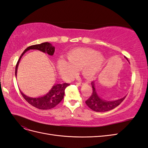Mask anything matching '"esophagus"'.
Instances as JSON below:
<instances>
[{"mask_svg": "<svg viewBox=\"0 0 148 148\" xmlns=\"http://www.w3.org/2000/svg\"><path fill=\"white\" fill-rule=\"evenodd\" d=\"M76 84H77V85L78 86H82V85H84V84H85V83H83V82H77V83H76Z\"/></svg>", "mask_w": 148, "mask_h": 148, "instance_id": "34e87169", "label": "esophagus"}]
</instances>
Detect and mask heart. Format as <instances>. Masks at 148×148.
Returning a JSON list of instances; mask_svg holds the SVG:
<instances>
[{"instance_id": "obj_1", "label": "heart", "mask_w": 148, "mask_h": 148, "mask_svg": "<svg viewBox=\"0 0 148 148\" xmlns=\"http://www.w3.org/2000/svg\"><path fill=\"white\" fill-rule=\"evenodd\" d=\"M66 60L59 59L57 63L60 75L66 79L74 77L80 69L84 77L93 78L99 73L105 63L103 56L90 48L71 50L66 55Z\"/></svg>"}]
</instances>
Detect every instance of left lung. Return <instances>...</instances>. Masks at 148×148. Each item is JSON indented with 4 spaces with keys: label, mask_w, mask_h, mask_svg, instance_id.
<instances>
[{
    "label": "left lung",
    "mask_w": 148,
    "mask_h": 148,
    "mask_svg": "<svg viewBox=\"0 0 148 148\" xmlns=\"http://www.w3.org/2000/svg\"><path fill=\"white\" fill-rule=\"evenodd\" d=\"M126 58L128 61L127 58ZM91 84L93 88L92 94L90 96V97L85 101V103L86 105L90 109L96 111V112H105V111H110L115 108L116 107L120 105L126 97H126H124L123 98L113 101L105 100V99L101 98L98 96L97 90L95 89V82H92Z\"/></svg>",
    "instance_id": "1"
}]
</instances>
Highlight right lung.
<instances>
[{
	"mask_svg": "<svg viewBox=\"0 0 148 148\" xmlns=\"http://www.w3.org/2000/svg\"><path fill=\"white\" fill-rule=\"evenodd\" d=\"M30 50H38L51 56L53 55L55 52V47L49 42H44L40 43V44L34 45L27 47L21 55L17 65H16L15 72V77H17V69L20 60H21L22 56L24 55L26 51ZM69 85L70 84L66 83L55 84L46 95L42 96V97L37 98L29 97L23 94L21 90H20V91H21L22 97L32 106L40 110H50L55 107L62 100L65 95V90Z\"/></svg>",
	"mask_w": 148,
	"mask_h": 148,
	"instance_id": "add662e5",
	"label": "right lung"
}]
</instances>
